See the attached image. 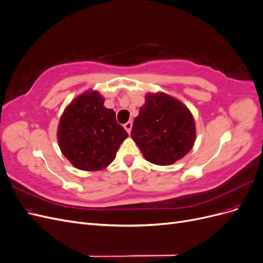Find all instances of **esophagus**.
<instances>
[{
  "label": "esophagus",
  "instance_id": "1",
  "mask_svg": "<svg viewBox=\"0 0 263 263\" xmlns=\"http://www.w3.org/2000/svg\"><path fill=\"white\" fill-rule=\"evenodd\" d=\"M132 127H133V123H132V122H127V123L124 125V128L126 129V132L128 133V134H130Z\"/></svg>",
  "mask_w": 263,
  "mask_h": 263
}]
</instances>
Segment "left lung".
<instances>
[{
	"label": "left lung",
	"instance_id": "obj_1",
	"mask_svg": "<svg viewBox=\"0 0 263 263\" xmlns=\"http://www.w3.org/2000/svg\"><path fill=\"white\" fill-rule=\"evenodd\" d=\"M130 135L149 162L168 165L192 149L195 123L187 107L178 100L163 93L148 94Z\"/></svg>",
	"mask_w": 263,
	"mask_h": 263
}]
</instances>
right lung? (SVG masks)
I'll return each mask as SVG.
<instances>
[{"mask_svg": "<svg viewBox=\"0 0 263 263\" xmlns=\"http://www.w3.org/2000/svg\"><path fill=\"white\" fill-rule=\"evenodd\" d=\"M98 92L77 98L63 113L58 127L62 154L76 168L84 171L104 169L128 134L116 122L113 109L106 108Z\"/></svg>", "mask_w": 263, "mask_h": 263, "instance_id": "add662e5", "label": "right lung"}]
</instances>
